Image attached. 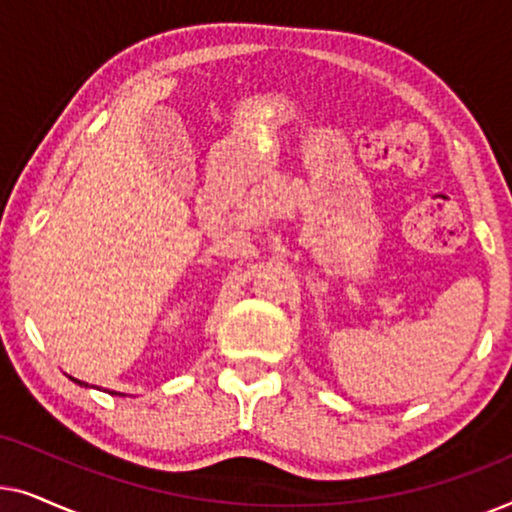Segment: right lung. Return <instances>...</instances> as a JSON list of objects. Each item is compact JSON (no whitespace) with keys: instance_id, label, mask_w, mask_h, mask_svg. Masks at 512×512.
<instances>
[{"instance_id":"add662e5","label":"right lung","mask_w":512,"mask_h":512,"mask_svg":"<svg viewBox=\"0 0 512 512\" xmlns=\"http://www.w3.org/2000/svg\"><path fill=\"white\" fill-rule=\"evenodd\" d=\"M74 382H79V380H74ZM79 384H83V382H79ZM111 394H114V391H111Z\"/></svg>"}]
</instances>
